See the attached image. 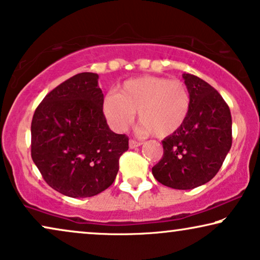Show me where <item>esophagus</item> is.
I'll return each mask as SVG.
<instances>
[{"instance_id":"obj_1","label":"esophagus","mask_w":260,"mask_h":260,"mask_svg":"<svg viewBox=\"0 0 260 260\" xmlns=\"http://www.w3.org/2000/svg\"><path fill=\"white\" fill-rule=\"evenodd\" d=\"M140 145H142V143H141V142L136 141V140H130V141H129V147H130L131 149H135V148L140 147Z\"/></svg>"}]
</instances>
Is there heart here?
<instances>
[{"mask_svg": "<svg viewBox=\"0 0 260 260\" xmlns=\"http://www.w3.org/2000/svg\"><path fill=\"white\" fill-rule=\"evenodd\" d=\"M190 106L186 84L152 76L126 80L118 93L110 91L103 99V112L116 131L125 130L138 111L142 130L159 138L172 136L183 126Z\"/></svg>", "mask_w": 260, "mask_h": 260, "instance_id": "b5f03b06", "label": "heart"}]
</instances>
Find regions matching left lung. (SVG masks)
<instances>
[{
  "label": "left lung",
  "instance_id": "8db88e82",
  "mask_svg": "<svg viewBox=\"0 0 260 260\" xmlns=\"http://www.w3.org/2000/svg\"><path fill=\"white\" fill-rule=\"evenodd\" d=\"M182 77L191 98L189 116L176 134L162 141L163 156L152 175L174 189H193L221 168L232 145V117L214 87L193 74Z\"/></svg>",
  "mask_w": 260,
  "mask_h": 260
}]
</instances>
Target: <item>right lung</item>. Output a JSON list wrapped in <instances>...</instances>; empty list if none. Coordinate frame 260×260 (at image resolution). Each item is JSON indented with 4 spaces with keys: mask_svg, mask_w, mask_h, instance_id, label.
I'll use <instances>...</instances> for the list:
<instances>
[{
    "mask_svg": "<svg viewBox=\"0 0 260 260\" xmlns=\"http://www.w3.org/2000/svg\"><path fill=\"white\" fill-rule=\"evenodd\" d=\"M98 74L73 76L52 90L31 119V158L49 187L70 198L109 188L129 149L126 135L110 130Z\"/></svg>",
    "mask_w": 260,
    "mask_h": 260,
    "instance_id": "add662e5",
    "label": "right lung"
}]
</instances>
